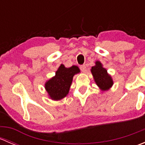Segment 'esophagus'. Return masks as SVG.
I'll use <instances>...</instances> for the list:
<instances>
[{"label": "esophagus", "mask_w": 145, "mask_h": 145, "mask_svg": "<svg viewBox=\"0 0 145 145\" xmlns=\"http://www.w3.org/2000/svg\"><path fill=\"white\" fill-rule=\"evenodd\" d=\"M80 69L83 72H86V65H81L80 66Z\"/></svg>", "instance_id": "esophagus-1"}]
</instances>
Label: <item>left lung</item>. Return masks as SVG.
<instances>
[{
  "label": "left lung",
  "mask_w": 145,
  "mask_h": 145,
  "mask_svg": "<svg viewBox=\"0 0 145 145\" xmlns=\"http://www.w3.org/2000/svg\"><path fill=\"white\" fill-rule=\"evenodd\" d=\"M90 71L95 82L102 91L109 90L113 86L114 82L112 78L108 74L106 69L102 67V64L100 61H96L95 65L92 67Z\"/></svg>",
  "instance_id": "8db88e82"
}]
</instances>
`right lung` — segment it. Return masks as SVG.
I'll list each match as a JSON object with an SVG mask.
<instances>
[{
    "instance_id": "obj_1",
    "label": "right lung",
    "mask_w": 145,
    "mask_h": 145,
    "mask_svg": "<svg viewBox=\"0 0 145 145\" xmlns=\"http://www.w3.org/2000/svg\"><path fill=\"white\" fill-rule=\"evenodd\" d=\"M80 72L77 66L67 68L61 64L55 73V76L48 80L45 84V88L50 98L53 100H60L67 95L73 77Z\"/></svg>"
}]
</instances>
